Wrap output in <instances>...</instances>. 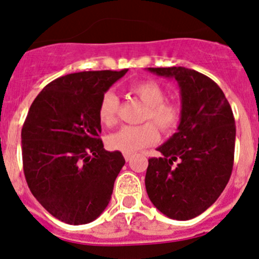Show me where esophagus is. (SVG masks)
I'll list each match as a JSON object with an SVG mask.
<instances>
[{"instance_id": "1", "label": "esophagus", "mask_w": 259, "mask_h": 259, "mask_svg": "<svg viewBox=\"0 0 259 259\" xmlns=\"http://www.w3.org/2000/svg\"><path fill=\"white\" fill-rule=\"evenodd\" d=\"M132 157H133L132 153H124V158H125V161H126V162L132 160Z\"/></svg>"}]
</instances>
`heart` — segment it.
Listing matches in <instances>:
<instances>
[{
    "label": "heart",
    "mask_w": 259,
    "mask_h": 259,
    "mask_svg": "<svg viewBox=\"0 0 259 259\" xmlns=\"http://www.w3.org/2000/svg\"><path fill=\"white\" fill-rule=\"evenodd\" d=\"M130 93L146 106L144 113L145 121H153L164 134L176 130L181 121V108L175 102L164 101V91L157 82H136L130 87ZM118 97L113 92H106L98 104L99 121L104 126H113L118 121ZM154 124L149 121L139 126H123L114 134L108 136V146L124 153H134L150 146L158 139V132Z\"/></svg>",
    "instance_id": "obj_1"
}]
</instances>
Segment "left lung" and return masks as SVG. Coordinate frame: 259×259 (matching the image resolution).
<instances>
[{"label":"left lung","instance_id":"left-lung-1","mask_svg":"<svg viewBox=\"0 0 259 259\" xmlns=\"http://www.w3.org/2000/svg\"><path fill=\"white\" fill-rule=\"evenodd\" d=\"M175 78L181 90V123L149 160L145 186L162 214L190 220L217 201L234 166L236 126L230 103L208 76L182 66L149 67Z\"/></svg>","mask_w":259,"mask_h":259}]
</instances>
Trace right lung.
<instances>
[{"label":"right lung","mask_w":259,"mask_h":259,"mask_svg":"<svg viewBox=\"0 0 259 259\" xmlns=\"http://www.w3.org/2000/svg\"><path fill=\"white\" fill-rule=\"evenodd\" d=\"M126 72L83 71L54 79L36 96L25 118V181L36 200L70 225L88 224L103 212L125 163L121 152L104 150L98 104Z\"/></svg>","instance_id":"1"}]
</instances>
